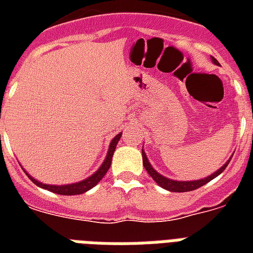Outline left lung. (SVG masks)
Here are the masks:
<instances>
[{"label":"left lung","instance_id":"left-lung-1","mask_svg":"<svg viewBox=\"0 0 253 253\" xmlns=\"http://www.w3.org/2000/svg\"><path fill=\"white\" fill-rule=\"evenodd\" d=\"M212 61H214V64L218 65V60L216 59H214L212 57ZM142 155H143V166H144V168H146V170L148 172V174H150L152 178H154L155 181H156V184H159L162 188L167 189V190H169V192H176V193H182V192H192V190H196V189L201 188V186H204L205 184H208L209 181H211L212 178H215L216 176H219L220 173L223 172L224 169H226V167L228 166V163H230V160H231V158H230V160H228L226 164H224L223 167L220 169H218L215 173H212L211 176L206 177V178H202V180H196V181H174V180H169V178H167V177H163L162 174H159L156 170H155L152 167H151L150 162H148V159H147L146 154H144V151L142 150Z\"/></svg>","mask_w":253,"mask_h":253}]
</instances>
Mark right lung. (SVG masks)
<instances>
[{
	"instance_id": "add662e5",
	"label": "right lung",
	"mask_w": 253,
	"mask_h": 253,
	"mask_svg": "<svg viewBox=\"0 0 253 253\" xmlns=\"http://www.w3.org/2000/svg\"><path fill=\"white\" fill-rule=\"evenodd\" d=\"M121 136H122V134H118L114 139H113V140H111L110 147H109V152H107V156L106 159H105L103 164L99 167L98 170H97L93 176H90L89 178H86V180H83L80 181V182H76V184L61 185V186H57V185L42 184V182H39V181H37L35 178H33V177L30 176L29 173H26V174L29 176L30 180L33 181L35 185H38V186H41V188L43 189H47V190H49V192L56 193V194H61V196H75V194H83V193L87 192V190L93 188V186H95V185L98 184L99 181L102 180V177L106 174V172L109 170V168H110L111 166V158H113V154H114V151L115 148H117V144H118Z\"/></svg>"
}]
</instances>
